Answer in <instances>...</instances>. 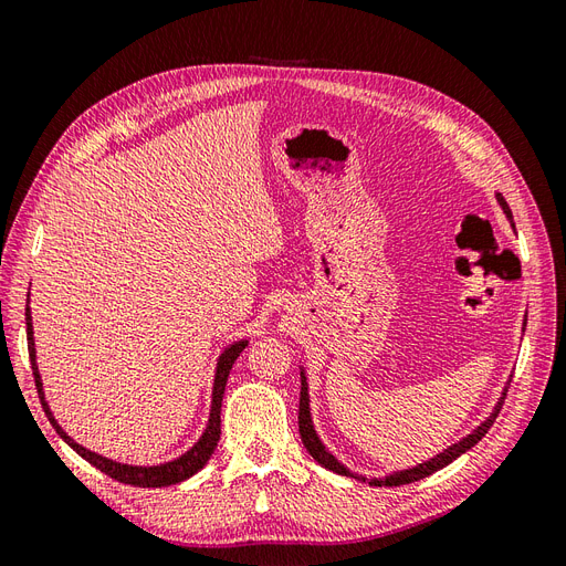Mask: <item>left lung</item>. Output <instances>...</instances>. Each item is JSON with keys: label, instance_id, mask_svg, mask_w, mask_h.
<instances>
[{"label": "left lung", "instance_id": "8db88e82", "mask_svg": "<svg viewBox=\"0 0 566 566\" xmlns=\"http://www.w3.org/2000/svg\"><path fill=\"white\" fill-rule=\"evenodd\" d=\"M499 202H501L503 212L507 214V219L512 221V212H510L507 202H505V198H503L501 193H499ZM512 227H515V224H512ZM524 323H526V318H524ZM300 375H302V391H300V437H302L304 449L310 451V455L318 462V465H323L325 470L337 472V474H345V476H354V479H361V482H366V476H358V474L349 472L328 449L323 447V441L318 439V434H316V430H314V422H312L310 385H306L304 370H302ZM510 382H512V378L507 380V385H510ZM507 385H505V389H503V397L499 399V403H495L493 413H491L482 424H479L472 434L462 437L458 443H453V447H449L443 453H437V455L430 458V460L420 462V465H416V468H408V470H401V472H391V474H387L385 479H370V484H375V486H401V484H410V482H420V479L430 476L432 472H437V470H441V468H447L449 462H453L455 458H460L462 453L470 451L476 441H482V437L491 430V424L495 422V418H499L501 408H503V403H505V397H507Z\"/></svg>", "mask_w": 566, "mask_h": 566}]
</instances>
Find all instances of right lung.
<instances>
[{"instance_id": "obj_1", "label": "right lung", "mask_w": 566, "mask_h": 566, "mask_svg": "<svg viewBox=\"0 0 566 566\" xmlns=\"http://www.w3.org/2000/svg\"><path fill=\"white\" fill-rule=\"evenodd\" d=\"M25 325H28V354H30V366H32V375H35V387L40 394V401L44 413L49 418V422L54 424V430L61 434V439L71 447L73 451H77L84 460L92 462L96 470H101L104 474L117 479L123 484H132V486H144V489H160V486H169V484H179L184 479L193 476L196 472H200L205 468V462L210 460V455L217 449V441L221 434V399H224V389H227V380L229 373L235 364V358L241 356V352L248 347V339H238L233 345H229L224 352H221L219 361H217V373H214V387H212V406H210V420L208 427H205L202 437L188 449L184 455L163 462V465H150V468H142V465H125V462H115L111 458L98 455L90 449L80 447L75 439L67 437L61 424L56 422V418L51 416V408L44 401V389H42V378L38 370V361H35V337H32V316H30V293H28V304H25Z\"/></svg>"}]
</instances>
